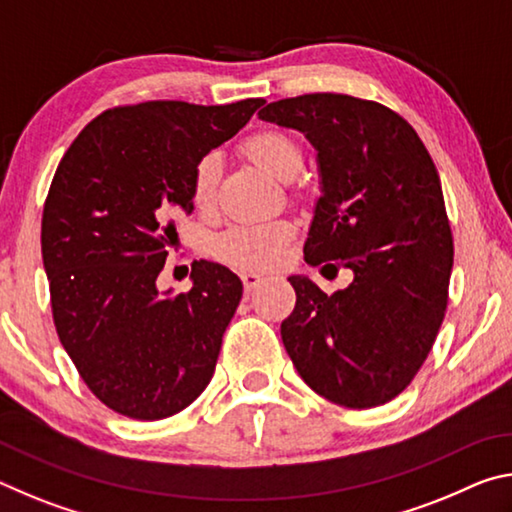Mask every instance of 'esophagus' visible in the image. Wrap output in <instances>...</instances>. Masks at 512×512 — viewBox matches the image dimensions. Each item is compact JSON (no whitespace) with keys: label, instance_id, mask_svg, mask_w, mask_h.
I'll list each match as a JSON object with an SVG mask.
<instances>
[{"label":"esophagus","instance_id":"esophagus-1","mask_svg":"<svg viewBox=\"0 0 512 512\" xmlns=\"http://www.w3.org/2000/svg\"><path fill=\"white\" fill-rule=\"evenodd\" d=\"M241 282H244V289H246V293H253L255 289L262 287V284L266 282V277H264L262 273H253V271H248V273L241 275Z\"/></svg>","mask_w":512,"mask_h":512}]
</instances>
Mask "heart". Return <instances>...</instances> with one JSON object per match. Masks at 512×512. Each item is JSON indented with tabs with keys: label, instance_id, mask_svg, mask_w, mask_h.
<instances>
[{
	"label": "heart",
	"instance_id": "1",
	"mask_svg": "<svg viewBox=\"0 0 512 512\" xmlns=\"http://www.w3.org/2000/svg\"><path fill=\"white\" fill-rule=\"evenodd\" d=\"M244 153L259 169L277 180H291L300 171V146L284 131H259L244 142ZM221 160L216 153H207L198 160L192 178V198L196 207H210L219 183ZM293 237L289 221H262L246 223L225 230L214 239V255L223 262L244 268H266L280 257L282 248Z\"/></svg>",
	"mask_w": 512,
	"mask_h": 512
}]
</instances>
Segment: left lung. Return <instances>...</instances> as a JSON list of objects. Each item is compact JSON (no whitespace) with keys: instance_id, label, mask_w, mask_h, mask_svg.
I'll use <instances>...</instances> for the list:
<instances>
[{"instance_id":"8db88e82","label":"left lung","mask_w":512,"mask_h":512,"mask_svg":"<svg viewBox=\"0 0 512 512\" xmlns=\"http://www.w3.org/2000/svg\"><path fill=\"white\" fill-rule=\"evenodd\" d=\"M257 115L316 151L305 262L354 275L332 296L307 275L289 277L296 309L280 327L284 348L325 400L386 404L427 359L447 307L454 244L431 155L397 112L348 94H302Z\"/></svg>"}]
</instances>
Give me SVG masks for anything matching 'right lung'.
<instances>
[{
    "label": "right lung",
    "mask_w": 512,
    "mask_h": 512,
    "mask_svg": "<svg viewBox=\"0 0 512 512\" xmlns=\"http://www.w3.org/2000/svg\"><path fill=\"white\" fill-rule=\"evenodd\" d=\"M264 99L228 106L149 101L99 115L69 146L42 212V264L60 343L112 411L162 420L205 391L244 284L201 262L189 293L158 289L192 212L198 160L244 128Z\"/></svg>",
    "instance_id": "obj_1"
}]
</instances>
